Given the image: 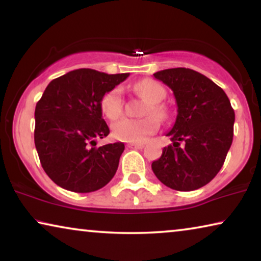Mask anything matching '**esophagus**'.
<instances>
[{"label": "esophagus", "mask_w": 261, "mask_h": 261, "mask_svg": "<svg viewBox=\"0 0 261 261\" xmlns=\"http://www.w3.org/2000/svg\"><path fill=\"white\" fill-rule=\"evenodd\" d=\"M126 146L129 149H142L144 144L143 143H127Z\"/></svg>", "instance_id": "obj_1"}]
</instances>
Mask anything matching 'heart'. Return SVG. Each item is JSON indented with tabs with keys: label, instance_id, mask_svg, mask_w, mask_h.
Instances as JSON below:
<instances>
[{
	"label": "heart",
	"instance_id": "1",
	"mask_svg": "<svg viewBox=\"0 0 261 261\" xmlns=\"http://www.w3.org/2000/svg\"><path fill=\"white\" fill-rule=\"evenodd\" d=\"M132 89L137 94L149 101L144 110V116L153 114L154 116L144 117L141 119L122 118L113 123L111 126L112 136L118 141L130 143L144 142L150 135L155 134L160 127V119H164L167 111L164 106L160 104L166 98V90L163 86L153 80L145 79L136 83ZM100 108L104 115L109 119L115 120L119 118L123 113L124 99L120 87H115L102 95ZM156 117H155L154 116Z\"/></svg>",
	"mask_w": 261,
	"mask_h": 261
}]
</instances>
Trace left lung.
Listing matches in <instances>:
<instances>
[{"instance_id": "obj_1", "label": "left lung", "mask_w": 261, "mask_h": 261, "mask_svg": "<svg viewBox=\"0 0 261 261\" xmlns=\"http://www.w3.org/2000/svg\"><path fill=\"white\" fill-rule=\"evenodd\" d=\"M174 92L177 117L168 132L172 144L151 164L163 185L179 192L199 189L222 168L233 142L236 115L227 94L207 76L190 68L156 72Z\"/></svg>"}]
</instances>
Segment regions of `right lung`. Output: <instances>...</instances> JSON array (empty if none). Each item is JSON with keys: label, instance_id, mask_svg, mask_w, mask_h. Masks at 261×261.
Listing matches in <instances>:
<instances>
[{"label": "right lung", "instance_id": "1", "mask_svg": "<svg viewBox=\"0 0 261 261\" xmlns=\"http://www.w3.org/2000/svg\"><path fill=\"white\" fill-rule=\"evenodd\" d=\"M129 73L106 74L74 69L52 80L35 108L34 142L43 170L54 183L74 193H91L111 181L123 143L95 148L110 134L100 100Z\"/></svg>", "mask_w": 261, "mask_h": 261}]
</instances>
